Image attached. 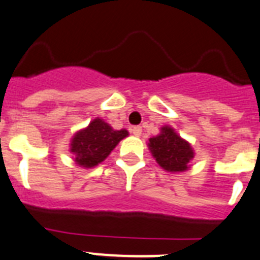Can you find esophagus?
Here are the masks:
<instances>
[{
	"mask_svg": "<svg viewBox=\"0 0 260 260\" xmlns=\"http://www.w3.org/2000/svg\"><path fill=\"white\" fill-rule=\"evenodd\" d=\"M131 132H132L133 136L139 137V136H141V133H143V128L137 125V127H133L132 129H131Z\"/></svg>",
	"mask_w": 260,
	"mask_h": 260,
	"instance_id": "obj_1",
	"label": "esophagus"
}]
</instances>
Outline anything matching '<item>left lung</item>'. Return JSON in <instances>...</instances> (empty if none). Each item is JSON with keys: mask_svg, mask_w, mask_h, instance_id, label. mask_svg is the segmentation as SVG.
<instances>
[{"mask_svg": "<svg viewBox=\"0 0 260 260\" xmlns=\"http://www.w3.org/2000/svg\"><path fill=\"white\" fill-rule=\"evenodd\" d=\"M148 148L155 162L165 171L173 174L188 170L189 164L195 157L192 145L170 125H164L157 136L150 137Z\"/></svg>", "mask_w": 260, "mask_h": 260, "instance_id": "obj_1", "label": "left lung"}]
</instances>
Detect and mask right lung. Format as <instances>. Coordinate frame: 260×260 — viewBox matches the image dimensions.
<instances>
[{
	"label": "right lung",
	"mask_w": 260,
	"mask_h": 260,
	"mask_svg": "<svg viewBox=\"0 0 260 260\" xmlns=\"http://www.w3.org/2000/svg\"><path fill=\"white\" fill-rule=\"evenodd\" d=\"M128 135L127 129H114L103 119L95 117L87 127L74 133L69 152L73 154V161L80 168H95L105 161L117 144Z\"/></svg>",
	"instance_id": "obj_1"
}]
</instances>
